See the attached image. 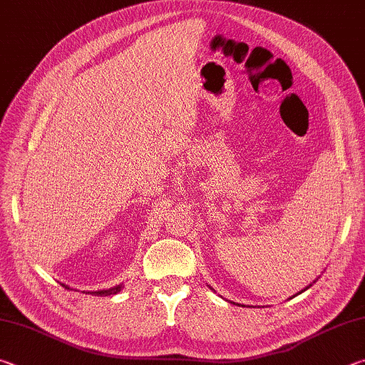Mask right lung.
Returning a JSON list of instances; mask_svg holds the SVG:
<instances>
[{
	"instance_id": "1",
	"label": "right lung",
	"mask_w": 365,
	"mask_h": 365,
	"mask_svg": "<svg viewBox=\"0 0 365 365\" xmlns=\"http://www.w3.org/2000/svg\"><path fill=\"white\" fill-rule=\"evenodd\" d=\"M66 287V285H63ZM67 289H69V287H66ZM123 288V285H115L113 288H108V289H101V292H88L90 294H98V296H110V294H117L120 292V289ZM85 293V292H83Z\"/></svg>"
}]
</instances>
